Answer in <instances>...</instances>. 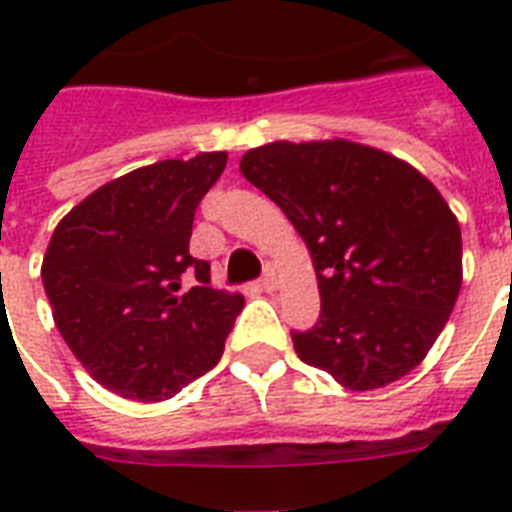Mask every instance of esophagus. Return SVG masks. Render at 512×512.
Here are the masks:
<instances>
[{"mask_svg": "<svg viewBox=\"0 0 512 512\" xmlns=\"http://www.w3.org/2000/svg\"><path fill=\"white\" fill-rule=\"evenodd\" d=\"M260 287L265 289V292H273L276 289V265H265V273L263 279H260Z\"/></svg>", "mask_w": 512, "mask_h": 512, "instance_id": "34e87169", "label": "esophagus"}]
</instances>
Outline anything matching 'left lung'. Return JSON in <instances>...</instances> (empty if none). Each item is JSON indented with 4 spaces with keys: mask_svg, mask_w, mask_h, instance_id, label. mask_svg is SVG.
I'll use <instances>...</instances> for the list:
<instances>
[{
    "mask_svg": "<svg viewBox=\"0 0 512 512\" xmlns=\"http://www.w3.org/2000/svg\"><path fill=\"white\" fill-rule=\"evenodd\" d=\"M303 236L319 324L292 332L297 356L342 388L374 390L428 356L462 287L460 223L428 177L353 140H276L241 156Z\"/></svg>",
    "mask_w": 512,
    "mask_h": 512,
    "instance_id": "left-lung-1",
    "label": "left lung"
}]
</instances>
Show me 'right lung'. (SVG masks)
<instances>
[{
    "label": "right lung",
    "instance_id": "1",
    "mask_svg": "<svg viewBox=\"0 0 512 512\" xmlns=\"http://www.w3.org/2000/svg\"><path fill=\"white\" fill-rule=\"evenodd\" d=\"M228 154L164 159L100 185L52 233L42 284L52 319L92 380L130 401H167L220 361L244 308L188 252L193 215ZM185 272L199 288L180 293Z\"/></svg>",
    "mask_w": 512,
    "mask_h": 512
}]
</instances>
